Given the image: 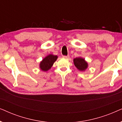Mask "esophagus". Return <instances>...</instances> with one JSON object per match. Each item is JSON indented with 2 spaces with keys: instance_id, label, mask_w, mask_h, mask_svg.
<instances>
[{
  "instance_id": "34e87169",
  "label": "esophagus",
  "mask_w": 122,
  "mask_h": 122,
  "mask_svg": "<svg viewBox=\"0 0 122 122\" xmlns=\"http://www.w3.org/2000/svg\"><path fill=\"white\" fill-rule=\"evenodd\" d=\"M63 57L64 58H67V59H68V58H69V56H63Z\"/></svg>"
}]
</instances>
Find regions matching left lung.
Returning <instances> with one entry per match:
<instances>
[{
	"mask_svg": "<svg viewBox=\"0 0 122 122\" xmlns=\"http://www.w3.org/2000/svg\"><path fill=\"white\" fill-rule=\"evenodd\" d=\"M74 64L75 66L79 71H84L88 67L87 63L85 61L84 59L81 58H76L74 59Z\"/></svg>",
	"mask_w": 122,
	"mask_h": 122,
	"instance_id": "obj_1",
	"label": "left lung"
}]
</instances>
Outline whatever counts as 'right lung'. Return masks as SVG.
<instances>
[{"label":"right lung","instance_id":"obj_1","mask_svg":"<svg viewBox=\"0 0 122 122\" xmlns=\"http://www.w3.org/2000/svg\"><path fill=\"white\" fill-rule=\"evenodd\" d=\"M58 56L50 54L43 59L40 63V68L43 71H47L51 69L53 63L56 61Z\"/></svg>","mask_w":122,"mask_h":122}]
</instances>
